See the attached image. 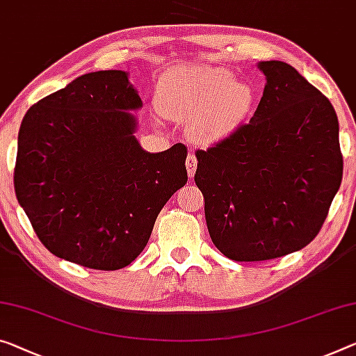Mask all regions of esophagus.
Returning a JSON list of instances; mask_svg holds the SVG:
<instances>
[{
  "instance_id": "34e87169",
  "label": "esophagus",
  "mask_w": 356,
  "mask_h": 356,
  "mask_svg": "<svg viewBox=\"0 0 356 356\" xmlns=\"http://www.w3.org/2000/svg\"><path fill=\"white\" fill-rule=\"evenodd\" d=\"M197 168V157L194 154H189L188 159H186V170H188V175L191 178L194 177Z\"/></svg>"
}]
</instances>
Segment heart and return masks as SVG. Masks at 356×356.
<instances>
[{"label": "heart", "mask_w": 356, "mask_h": 356, "mask_svg": "<svg viewBox=\"0 0 356 356\" xmlns=\"http://www.w3.org/2000/svg\"><path fill=\"white\" fill-rule=\"evenodd\" d=\"M256 94L231 70L209 65L173 67L157 86V105L165 118L188 125L195 141L218 143L237 132L254 106Z\"/></svg>", "instance_id": "heart-1"}]
</instances>
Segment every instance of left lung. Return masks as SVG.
<instances>
[{
	"label": "left lung",
	"mask_w": 356,
	"mask_h": 356,
	"mask_svg": "<svg viewBox=\"0 0 356 356\" xmlns=\"http://www.w3.org/2000/svg\"><path fill=\"white\" fill-rule=\"evenodd\" d=\"M248 124L197 151L195 184L215 247L234 261H266L316 237L341 188L339 121L331 102L278 60Z\"/></svg>",
	"instance_id": "left-lung-1"
}]
</instances>
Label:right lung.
Segmentation results:
<instances>
[{
    "instance_id": "add662e5",
    "label": "right lung",
    "mask_w": 356,
    "mask_h": 356,
    "mask_svg": "<svg viewBox=\"0 0 356 356\" xmlns=\"http://www.w3.org/2000/svg\"><path fill=\"white\" fill-rule=\"evenodd\" d=\"M129 73H87L33 105L22 121L15 195L42 245L98 270L129 266L156 218L188 181L181 143L147 152Z\"/></svg>"
}]
</instances>
